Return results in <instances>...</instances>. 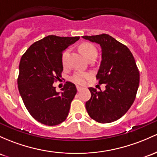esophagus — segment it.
Listing matches in <instances>:
<instances>
[{"label":"esophagus","instance_id":"34e87169","mask_svg":"<svg viewBox=\"0 0 157 157\" xmlns=\"http://www.w3.org/2000/svg\"><path fill=\"white\" fill-rule=\"evenodd\" d=\"M82 89V87H80V86H77V91H78V92H80V90H81V89Z\"/></svg>","mask_w":157,"mask_h":157}]
</instances>
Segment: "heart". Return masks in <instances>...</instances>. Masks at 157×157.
Masks as SVG:
<instances>
[{
	"instance_id": "obj_1",
	"label": "heart",
	"mask_w": 157,
	"mask_h": 157,
	"mask_svg": "<svg viewBox=\"0 0 157 157\" xmlns=\"http://www.w3.org/2000/svg\"><path fill=\"white\" fill-rule=\"evenodd\" d=\"M80 50L84 54V56L89 59V58L92 57V56H96L97 57L98 55V50L94 44H91V43H83L80 45ZM68 53H69V49H67L63 52L62 55V63H63V66L66 65L67 63V58H68ZM90 77V75L88 73L82 71H77L71 77V80L72 82H75V83L79 84V85H83L86 83L87 79Z\"/></svg>"
}]
</instances>
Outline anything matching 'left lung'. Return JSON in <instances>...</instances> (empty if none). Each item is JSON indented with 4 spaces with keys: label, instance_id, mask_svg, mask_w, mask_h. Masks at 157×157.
<instances>
[{
    "label": "left lung",
    "instance_id": "8db88e82",
    "mask_svg": "<svg viewBox=\"0 0 157 157\" xmlns=\"http://www.w3.org/2000/svg\"><path fill=\"white\" fill-rule=\"evenodd\" d=\"M82 38L101 45L102 59L96 75L106 90L89 88L91 98L86 103L89 116L101 124L119 119L135 101L139 85V71L131 51L108 34Z\"/></svg>",
    "mask_w": 157,
    "mask_h": 157
}]
</instances>
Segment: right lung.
I'll return each mask as SVG.
<instances>
[{"mask_svg":"<svg viewBox=\"0 0 157 157\" xmlns=\"http://www.w3.org/2000/svg\"><path fill=\"white\" fill-rule=\"evenodd\" d=\"M79 39L48 36L31 44L22 55L18 91L31 116L43 124H59L68 116L77 93L75 85L66 82L59 93L53 83L62 77L63 51Z\"/></svg>","mask_w":157,"mask_h":157,"instance_id":"right-lung-1","label":"right lung"}]
</instances>
